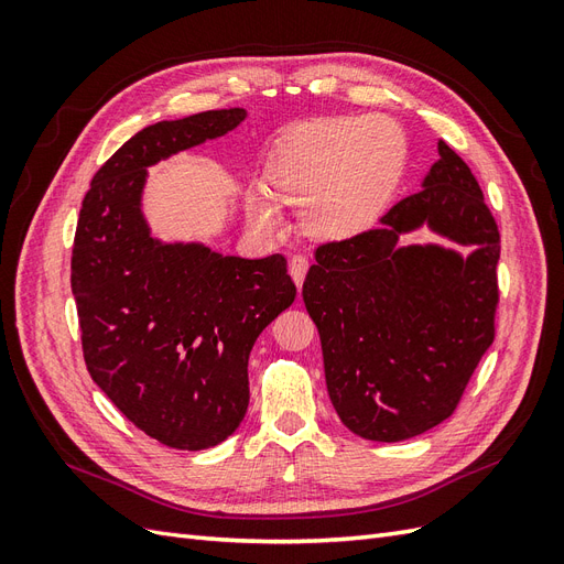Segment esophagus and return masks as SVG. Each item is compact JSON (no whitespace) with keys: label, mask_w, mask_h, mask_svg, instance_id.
<instances>
[{"label":"esophagus","mask_w":564,"mask_h":564,"mask_svg":"<svg viewBox=\"0 0 564 564\" xmlns=\"http://www.w3.org/2000/svg\"><path fill=\"white\" fill-rule=\"evenodd\" d=\"M308 268H311V263H308V259H305L303 253H294L292 261H289V275L294 278L299 289H301L303 280H305V272H308Z\"/></svg>","instance_id":"34e87169"}]
</instances>
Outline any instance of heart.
<instances>
[{"label":"heart","mask_w":564,"mask_h":564,"mask_svg":"<svg viewBox=\"0 0 564 564\" xmlns=\"http://www.w3.org/2000/svg\"><path fill=\"white\" fill-rule=\"evenodd\" d=\"M406 135L390 117H332L303 127L268 162L280 199L301 207L303 230L317 240H346L386 212L406 169ZM247 216L259 230L280 226L278 202L263 187L247 193Z\"/></svg>","instance_id":"obj_1"}]
</instances>
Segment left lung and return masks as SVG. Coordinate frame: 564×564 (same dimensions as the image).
I'll return each mask as SVG.
<instances>
[{"label":"left lung","instance_id":"1","mask_svg":"<svg viewBox=\"0 0 564 564\" xmlns=\"http://www.w3.org/2000/svg\"><path fill=\"white\" fill-rule=\"evenodd\" d=\"M423 191L381 224L315 249L303 303L317 324L338 419L365 440L400 442L449 419L494 340L501 235L470 166L445 143ZM429 223L459 243L398 248Z\"/></svg>","mask_w":564,"mask_h":564}]
</instances>
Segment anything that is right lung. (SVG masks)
Masks as SVG:
<instances>
[{
  "instance_id": "right-lung-1",
  "label": "right lung",
  "mask_w": 564,
  "mask_h": 564,
  "mask_svg": "<svg viewBox=\"0 0 564 564\" xmlns=\"http://www.w3.org/2000/svg\"><path fill=\"white\" fill-rule=\"evenodd\" d=\"M247 110L150 124L98 169L73 245L84 362L135 429L174 449H207L249 406V352L296 299L282 253L240 259L162 245L141 214L155 162L232 131Z\"/></svg>"
}]
</instances>
